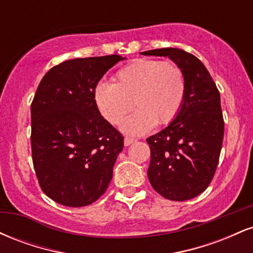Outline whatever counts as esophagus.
Wrapping results in <instances>:
<instances>
[{
	"instance_id": "1",
	"label": "esophagus",
	"mask_w": 253,
	"mask_h": 253,
	"mask_svg": "<svg viewBox=\"0 0 253 253\" xmlns=\"http://www.w3.org/2000/svg\"><path fill=\"white\" fill-rule=\"evenodd\" d=\"M134 141H136L135 139H133V138H128V136H126V138L124 139V144H125V146H129V145L134 143Z\"/></svg>"
}]
</instances>
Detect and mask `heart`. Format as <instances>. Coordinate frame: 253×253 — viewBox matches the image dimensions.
Returning a JSON list of instances; mask_svg holds the SVG:
<instances>
[{"label": "heart", "mask_w": 253, "mask_h": 253, "mask_svg": "<svg viewBox=\"0 0 253 253\" xmlns=\"http://www.w3.org/2000/svg\"><path fill=\"white\" fill-rule=\"evenodd\" d=\"M185 96L183 71L172 62L135 59L115 74L114 84L98 83L94 101L110 125H120L131 109L136 112L121 125L126 134H144L153 125H167L177 117Z\"/></svg>", "instance_id": "1"}]
</instances>
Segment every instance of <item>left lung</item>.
Returning <instances> with one entry per match:
<instances>
[{
    "mask_svg": "<svg viewBox=\"0 0 253 253\" xmlns=\"http://www.w3.org/2000/svg\"><path fill=\"white\" fill-rule=\"evenodd\" d=\"M141 54L169 57L185 78V96L177 117L146 139L151 150L147 177L165 199H194L207 189L219 162L223 140L220 92L201 60L181 48H157Z\"/></svg>",
    "mask_w": 253,
    "mask_h": 253,
    "instance_id": "left-lung-1",
    "label": "left lung"
}]
</instances>
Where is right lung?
<instances>
[{"instance_id": "1", "label": "right lung", "mask_w": 253, "mask_h": 253, "mask_svg": "<svg viewBox=\"0 0 253 253\" xmlns=\"http://www.w3.org/2000/svg\"><path fill=\"white\" fill-rule=\"evenodd\" d=\"M118 54L75 58L53 66L31 104L32 157L38 181L66 207L91 205L104 194L124 136L103 119L94 89Z\"/></svg>"}]
</instances>
